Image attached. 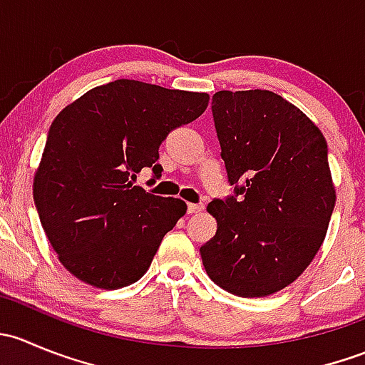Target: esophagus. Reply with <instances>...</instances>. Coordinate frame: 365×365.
Here are the masks:
<instances>
[{"label": "esophagus", "instance_id": "esophagus-1", "mask_svg": "<svg viewBox=\"0 0 365 365\" xmlns=\"http://www.w3.org/2000/svg\"><path fill=\"white\" fill-rule=\"evenodd\" d=\"M203 210H205V206L201 203H189V205H187V212H189L190 215H192V213H201Z\"/></svg>", "mask_w": 365, "mask_h": 365}]
</instances>
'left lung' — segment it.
Returning <instances> with one entry per match:
<instances>
[{
	"mask_svg": "<svg viewBox=\"0 0 365 365\" xmlns=\"http://www.w3.org/2000/svg\"><path fill=\"white\" fill-rule=\"evenodd\" d=\"M212 113L237 187L206 208L217 233L200 249L205 270L233 295L268 297L292 284L325 240L336 205L327 141L300 109L268 90L217 91Z\"/></svg>",
	"mask_w": 365,
	"mask_h": 365,
	"instance_id": "obj_1",
	"label": "left lung"
}]
</instances>
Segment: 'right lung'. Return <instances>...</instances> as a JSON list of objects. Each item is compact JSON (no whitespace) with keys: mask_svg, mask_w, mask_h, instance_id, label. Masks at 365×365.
<instances>
[{"mask_svg":"<svg viewBox=\"0 0 365 365\" xmlns=\"http://www.w3.org/2000/svg\"><path fill=\"white\" fill-rule=\"evenodd\" d=\"M208 101V93L118 79L86 91L54 118L33 200L73 277L116 289L145 275L187 205L134 182L143 168L159 178L160 143L200 118Z\"/></svg>","mask_w":365,"mask_h":365,"instance_id":"obj_1","label":"right lung"}]
</instances>
